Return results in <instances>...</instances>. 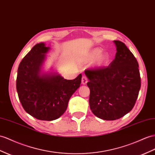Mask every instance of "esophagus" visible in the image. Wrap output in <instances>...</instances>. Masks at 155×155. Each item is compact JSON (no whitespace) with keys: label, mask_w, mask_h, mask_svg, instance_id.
Instances as JSON below:
<instances>
[{"label":"esophagus","mask_w":155,"mask_h":155,"mask_svg":"<svg viewBox=\"0 0 155 155\" xmlns=\"http://www.w3.org/2000/svg\"><path fill=\"white\" fill-rule=\"evenodd\" d=\"M87 82H88V78H87V77L86 76H83L82 77V84H86Z\"/></svg>","instance_id":"esophagus-1"}]
</instances>
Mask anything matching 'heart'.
I'll return each mask as SVG.
<instances>
[{
	"instance_id": "obj_1",
	"label": "heart",
	"mask_w": 155,
	"mask_h": 155,
	"mask_svg": "<svg viewBox=\"0 0 155 155\" xmlns=\"http://www.w3.org/2000/svg\"><path fill=\"white\" fill-rule=\"evenodd\" d=\"M101 50L99 48H96L90 54V59H93L97 57L96 60V64L99 66H101L106 64L108 61V57L106 54H101Z\"/></svg>"
}]
</instances>
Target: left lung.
I'll return each mask as SVG.
<instances>
[{"instance_id": "obj_1", "label": "left lung", "mask_w": 155, "mask_h": 155, "mask_svg": "<svg viewBox=\"0 0 155 155\" xmlns=\"http://www.w3.org/2000/svg\"><path fill=\"white\" fill-rule=\"evenodd\" d=\"M117 52L108 67L87 69L89 104L94 115L114 120L128 113L136 104L141 87L139 65L124 43L114 41Z\"/></svg>"}]
</instances>
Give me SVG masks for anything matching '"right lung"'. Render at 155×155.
Masks as SVG:
<instances>
[{"instance_id": "1", "label": "right lung", "mask_w": 155, "mask_h": 155, "mask_svg": "<svg viewBox=\"0 0 155 155\" xmlns=\"http://www.w3.org/2000/svg\"><path fill=\"white\" fill-rule=\"evenodd\" d=\"M49 50L44 43L37 44L20 62L16 89L23 108L41 120H54L67 109L70 97L81 86L82 74L73 80L59 74L40 75L42 63Z\"/></svg>"}]
</instances>
